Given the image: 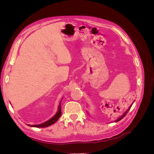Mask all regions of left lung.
I'll list each match as a JSON object with an SVG mask.
<instances>
[{"label": "left lung", "mask_w": 154, "mask_h": 154, "mask_svg": "<svg viewBox=\"0 0 154 154\" xmlns=\"http://www.w3.org/2000/svg\"><path fill=\"white\" fill-rule=\"evenodd\" d=\"M132 105L130 106V107H129V108L128 109V110H127V111H126V112H125V113H124V114H123V115H122V116H121V117H120V118H118V119L117 120H116V121H115V122H119V121H120L121 119H123V118L125 117V116L126 115H127V114L128 113V112L129 111V110L130 109V108H131V106H132Z\"/></svg>", "instance_id": "8db88e82"}]
</instances>
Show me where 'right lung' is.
Segmentation results:
<instances>
[{"mask_svg":"<svg viewBox=\"0 0 154 154\" xmlns=\"http://www.w3.org/2000/svg\"><path fill=\"white\" fill-rule=\"evenodd\" d=\"M61 103V102H60ZM60 103L59 105V108H58V112L56 114V115L53 117L49 120H48V122H46L42 124H40V125H31V127H38V128H44V127H49V126L54 124L60 118V116H61L62 114V111H61V105H60ZM28 126H30L28 125Z\"/></svg>","mask_w":154,"mask_h":154,"instance_id":"add662e5","label":"right lung"}]
</instances>
